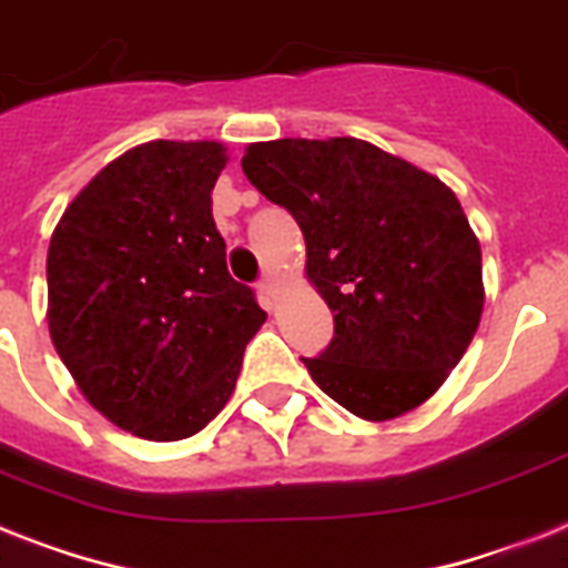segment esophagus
<instances>
[{"label": "esophagus", "mask_w": 568, "mask_h": 568, "mask_svg": "<svg viewBox=\"0 0 568 568\" xmlns=\"http://www.w3.org/2000/svg\"><path fill=\"white\" fill-rule=\"evenodd\" d=\"M276 285H280V283H276V276H274V274H265V276H262V280H260V292H262V294H268V297H274V294H276Z\"/></svg>", "instance_id": "obj_1"}]
</instances>
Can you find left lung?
Listing matches in <instances>:
<instances>
[{"label": "left lung", "instance_id": "1", "mask_svg": "<svg viewBox=\"0 0 568 568\" xmlns=\"http://www.w3.org/2000/svg\"><path fill=\"white\" fill-rule=\"evenodd\" d=\"M242 169L306 239L335 321L303 364L362 419L414 412L467 353L484 308L481 247L446 183L353 136L253 142Z\"/></svg>", "mask_w": 568, "mask_h": 568}]
</instances>
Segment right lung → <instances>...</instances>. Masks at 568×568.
Listing matches in <instances>:
<instances>
[{"mask_svg":"<svg viewBox=\"0 0 568 568\" xmlns=\"http://www.w3.org/2000/svg\"><path fill=\"white\" fill-rule=\"evenodd\" d=\"M224 165L221 142L136 145L78 192L49 244L60 362L95 412L145 440L201 432L268 317L230 276L212 221Z\"/></svg>","mask_w":568,"mask_h":568,"instance_id":"obj_1","label":"right lung"}]
</instances>
